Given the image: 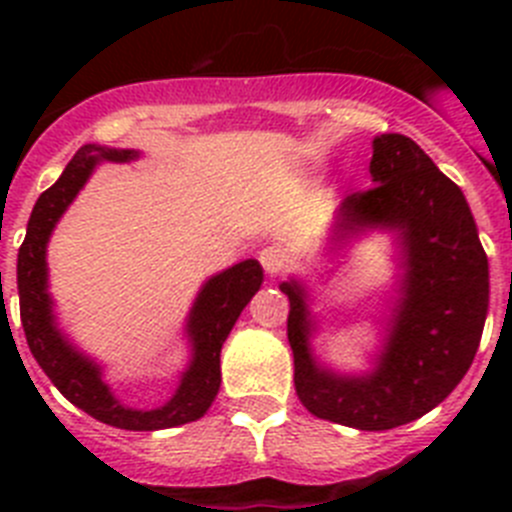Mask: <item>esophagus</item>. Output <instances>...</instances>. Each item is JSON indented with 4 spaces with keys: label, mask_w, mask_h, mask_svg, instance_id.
I'll return each instance as SVG.
<instances>
[{
    "label": "esophagus",
    "mask_w": 512,
    "mask_h": 512,
    "mask_svg": "<svg viewBox=\"0 0 512 512\" xmlns=\"http://www.w3.org/2000/svg\"><path fill=\"white\" fill-rule=\"evenodd\" d=\"M259 261L269 277H279L284 271V266H287V256H284V251L279 246H266L264 251L259 253Z\"/></svg>",
    "instance_id": "obj_1"
}]
</instances>
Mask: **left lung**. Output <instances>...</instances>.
Masks as SVG:
<instances>
[{"instance_id": "left-lung-1", "label": "left lung", "mask_w": 512, "mask_h": 512, "mask_svg": "<svg viewBox=\"0 0 512 512\" xmlns=\"http://www.w3.org/2000/svg\"><path fill=\"white\" fill-rule=\"evenodd\" d=\"M369 174L374 187L343 200L333 241L377 225L400 230L405 274L377 369L346 377L318 366L305 289L292 279L282 292L302 405L330 423L390 431L436 408L464 379L485 328L490 271L464 194L415 140L374 138Z\"/></svg>"}]
</instances>
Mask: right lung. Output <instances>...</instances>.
<instances>
[{
	"label": "right lung",
	"instance_id": "obj_1",
	"mask_svg": "<svg viewBox=\"0 0 512 512\" xmlns=\"http://www.w3.org/2000/svg\"><path fill=\"white\" fill-rule=\"evenodd\" d=\"M133 151L84 146L74 153L69 166L53 187L38 197L27 223V235L17 253V292H20V318L27 346L33 351L48 379L71 405L97 418L99 423L125 428V431H161L202 418L220 390V348L233 330L235 320L264 282L259 261H241L223 274L212 277L194 300L187 320L192 341V361L184 372L176 395L156 410L125 408L102 382V372L92 359L79 354L53 318V302L48 295V269L45 246L56 228L58 217L74 202L79 189L99 161H130Z\"/></svg>",
	"mask_w": 512,
	"mask_h": 512
}]
</instances>
